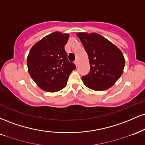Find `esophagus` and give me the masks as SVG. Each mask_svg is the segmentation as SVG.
<instances>
[{"instance_id":"esophagus-1","label":"esophagus","mask_w":145,"mask_h":145,"mask_svg":"<svg viewBox=\"0 0 145 145\" xmlns=\"http://www.w3.org/2000/svg\"><path fill=\"white\" fill-rule=\"evenodd\" d=\"M74 63H75V65H76V67H78V62L77 60H76V61H75Z\"/></svg>"}]
</instances>
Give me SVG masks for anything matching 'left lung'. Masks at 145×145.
Returning <instances> with one entry per match:
<instances>
[{
	"label": "left lung",
	"mask_w": 145,
	"mask_h": 145,
	"mask_svg": "<svg viewBox=\"0 0 145 145\" xmlns=\"http://www.w3.org/2000/svg\"><path fill=\"white\" fill-rule=\"evenodd\" d=\"M89 56L90 71L82 77L84 85L95 91L110 88L123 72L125 59L122 52L109 40L95 33H78Z\"/></svg>",
	"instance_id": "8db88e82"
}]
</instances>
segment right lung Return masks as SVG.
I'll return each instance as SVG.
<instances>
[{
    "label": "right lung",
    "instance_id": "1",
    "mask_svg": "<svg viewBox=\"0 0 145 145\" xmlns=\"http://www.w3.org/2000/svg\"><path fill=\"white\" fill-rule=\"evenodd\" d=\"M69 35L54 32L37 42L27 57L29 73L39 87L47 92H57L67 85L76 65L69 62L65 46Z\"/></svg>",
    "mask_w": 145,
    "mask_h": 145
}]
</instances>
